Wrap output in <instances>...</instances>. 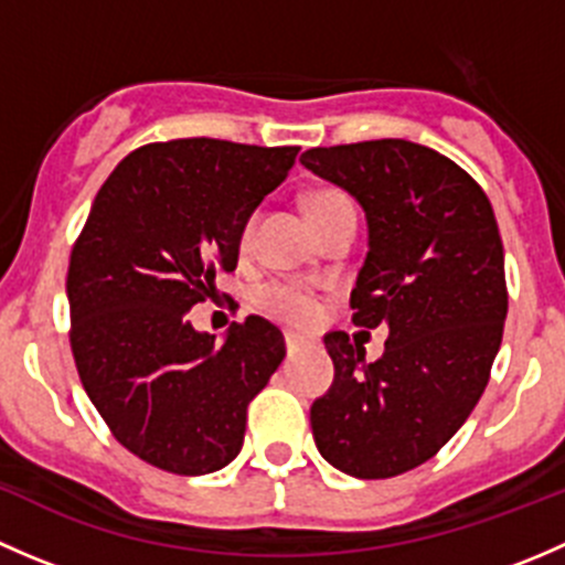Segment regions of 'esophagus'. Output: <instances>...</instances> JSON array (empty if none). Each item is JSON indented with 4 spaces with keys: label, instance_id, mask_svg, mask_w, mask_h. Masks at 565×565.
Segmentation results:
<instances>
[{
    "label": "esophagus",
    "instance_id": "esophagus-1",
    "mask_svg": "<svg viewBox=\"0 0 565 565\" xmlns=\"http://www.w3.org/2000/svg\"><path fill=\"white\" fill-rule=\"evenodd\" d=\"M284 341H287L289 352H295V350H300V347L309 344V339H303V335H298V333H284Z\"/></svg>",
    "mask_w": 565,
    "mask_h": 565
}]
</instances>
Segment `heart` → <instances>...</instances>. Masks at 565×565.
<instances>
[{"label": "heart", "instance_id": "b5f03b06", "mask_svg": "<svg viewBox=\"0 0 565 565\" xmlns=\"http://www.w3.org/2000/svg\"><path fill=\"white\" fill-rule=\"evenodd\" d=\"M309 207L311 218L319 226L330 213L341 207H350V199L344 196L341 191L335 188H319L309 196L306 202ZM254 230H256V213H250L241 230V250H248L250 243H254ZM256 306H259L265 315L284 319V322H292V324H306L311 322L317 315V300L309 289L298 287V284H289V281H270V284H262L256 289Z\"/></svg>", "mask_w": 565, "mask_h": 565}]
</instances>
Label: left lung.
<instances>
[{
    "mask_svg": "<svg viewBox=\"0 0 565 565\" xmlns=\"http://www.w3.org/2000/svg\"><path fill=\"white\" fill-rule=\"evenodd\" d=\"M300 163L366 213L352 322L388 324L383 358L324 335L333 385L311 404L324 459L393 478L435 457L489 383L509 311L503 241L483 188L451 158L404 139L315 147Z\"/></svg>",
    "mask_w": 565,
    "mask_h": 565,
    "instance_id": "8db88e82",
    "label": "left lung"
}]
</instances>
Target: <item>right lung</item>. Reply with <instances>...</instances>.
Here are the masks:
<instances>
[{"mask_svg": "<svg viewBox=\"0 0 565 565\" xmlns=\"http://www.w3.org/2000/svg\"><path fill=\"white\" fill-rule=\"evenodd\" d=\"M300 147L174 139L125 156L95 196L67 267L71 350L111 435L158 470L204 476L241 454L248 402L287 347L262 317L224 344L185 315L235 270L241 230Z\"/></svg>", "mask_w": 565, "mask_h": 565, "instance_id": "1", "label": "right lung"}]
</instances>
